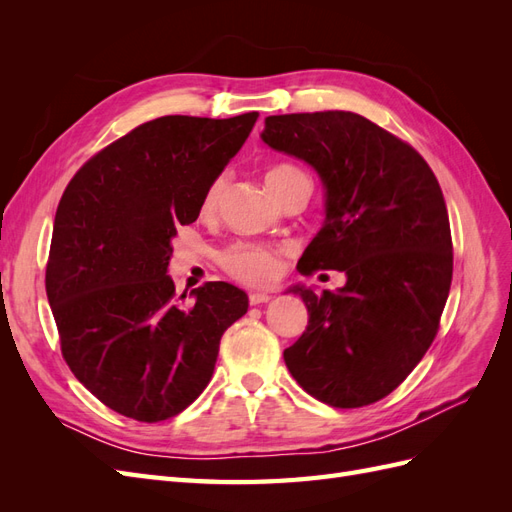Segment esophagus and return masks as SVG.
I'll list each match as a JSON object with an SVG mask.
<instances>
[{
	"instance_id": "34e87169",
	"label": "esophagus",
	"mask_w": 512,
	"mask_h": 512,
	"mask_svg": "<svg viewBox=\"0 0 512 512\" xmlns=\"http://www.w3.org/2000/svg\"><path fill=\"white\" fill-rule=\"evenodd\" d=\"M250 305H262V303H269L273 297L271 294H267V292H250Z\"/></svg>"
}]
</instances>
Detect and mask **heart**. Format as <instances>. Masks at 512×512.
<instances>
[{"label": "heart", "mask_w": 512, "mask_h": 512, "mask_svg": "<svg viewBox=\"0 0 512 512\" xmlns=\"http://www.w3.org/2000/svg\"><path fill=\"white\" fill-rule=\"evenodd\" d=\"M297 179H307V177L303 175V170H299L292 164H275L267 173V183L273 194H280L290 181H297ZM222 192H224V177L213 179L207 185L203 200H200V211L205 215L213 213L220 203ZM218 260H220V267L232 277V280L247 286H262V284L273 282L277 273H280L282 252L277 250V247L260 243V241H237L224 247Z\"/></svg>", "instance_id": "b5f03b06"}]
</instances>
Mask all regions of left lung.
<instances>
[{
    "label": "left lung",
    "mask_w": 512,
    "mask_h": 512,
    "mask_svg": "<svg viewBox=\"0 0 512 512\" xmlns=\"http://www.w3.org/2000/svg\"><path fill=\"white\" fill-rule=\"evenodd\" d=\"M262 141L312 164L327 188V220L301 273L348 275L337 292L297 288L309 320L284 350L286 367L322 404H376L440 329L453 280L440 183L412 145L348 111L271 115Z\"/></svg>",
    "instance_id": "obj_1"
}]
</instances>
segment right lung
Returning <instances> with one entry per match:
<instances>
[{"label": "right lung", "mask_w": 512, "mask_h": 512, "mask_svg": "<svg viewBox=\"0 0 512 512\" xmlns=\"http://www.w3.org/2000/svg\"><path fill=\"white\" fill-rule=\"evenodd\" d=\"M258 113L166 115L91 156L59 200L46 297L64 361L104 406L141 423L177 416L205 391L220 339L247 312L226 282L175 294L177 228L196 222L207 185Z\"/></svg>", "instance_id": "add662e5"}]
</instances>
